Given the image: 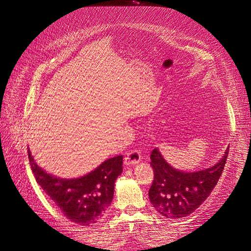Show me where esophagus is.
<instances>
[{
	"label": "esophagus",
	"instance_id": "esophagus-1",
	"mask_svg": "<svg viewBox=\"0 0 251 251\" xmlns=\"http://www.w3.org/2000/svg\"><path fill=\"white\" fill-rule=\"evenodd\" d=\"M140 160H141V154H140L139 150L134 149V150H131L126 154V156L125 158V163L126 165H133V164L138 163Z\"/></svg>",
	"mask_w": 251,
	"mask_h": 251
}]
</instances>
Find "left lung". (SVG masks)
<instances>
[{"mask_svg":"<svg viewBox=\"0 0 251 251\" xmlns=\"http://www.w3.org/2000/svg\"><path fill=\"white\" fill-rule=\"evenodd\" d=\"M228 149L216 165L194 173L172 168L158 149L151 151L150 163L154 171V180L149 197L154 208L170 219H180L191 215L207 199L217 185L228 156Z\"/></svg>","mask_w":251,"mask_h":251,"instance_id":"obj_1","label":"left lung"}]
</instances>
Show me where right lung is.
Returning a JSON list of instances; mask_svg holds the SVG:
<instances>
[{"label":"right lung","mask_w":251,"mask_h":251,"mask_svg":"<svg viewBox=\"0 0 251 251\" xmlns=\"http://www.w3.org/2000/svg\"><path fill=\"white\" fill-rule=\"evenodd\" d=\"M33 176L50 200L72 222L88 226L96 223L113 200L114 184L123 172V155L101 163L77 179H59L37 165L28 150Z\"/></svg>","instance_id":"obj_1"}]
</instances>
